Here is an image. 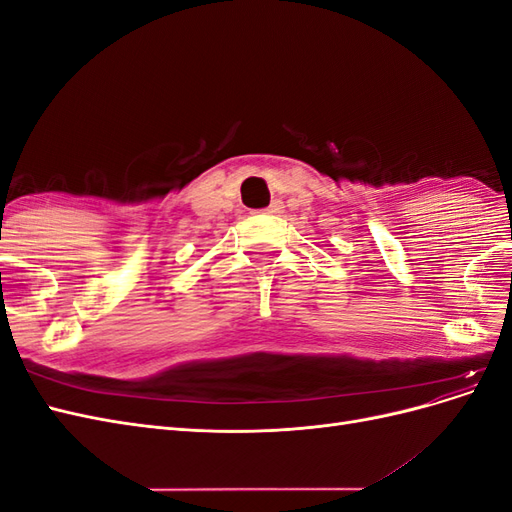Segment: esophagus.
Returning a JSON list of instances; mask_svg holds the SVG:
<instances>
[{
	"label": "esophagus",
	"instance_id": "34e87169",
	"mask_svg": "<svg viewBox=\"0 0 512 512\" xmlns=\"http://www.w3.org/2000/svg\"><path fill=\"white\" fill-rule=\"evenodd\" d=\"M265 211L271 215H280V213H284V203L280 198H275V200H271V205Z\"/></svg>",
	"mask_w": 512,
	"mask_h": 512
}]
</instances>
